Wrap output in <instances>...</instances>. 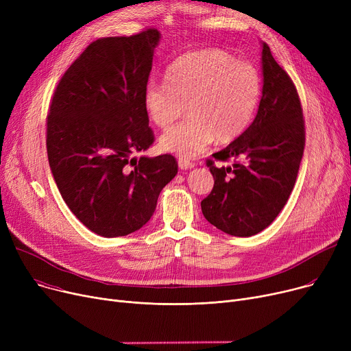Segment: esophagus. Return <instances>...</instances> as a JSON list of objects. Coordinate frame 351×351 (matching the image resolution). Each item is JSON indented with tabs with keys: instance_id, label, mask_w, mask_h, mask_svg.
<instances>
[{
	"instance_id": "34e87169",
	"label": "esophagus",
	"mask_w": 351,
	"mask_h": 351,
	"mask_svg": "<svg viewBox=\"0 0 351 351\" xmlns=\"http://www.w3.org/2000/svg\"><path fill=\"white\" fill-rule=\"evenodd\" d=\"M178 165H179L180 169H192L193 166H195V163H192L189 159L183 158V156H180V158L178 159Z\"/></svg>"
}]
</instances>
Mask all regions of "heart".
I'll return each instance as SVG.
<instances>
[{"label": "heart", "instance_id": "heart-1", "mask_svg": "<svg viewBox=\"0 0 351 351\" xmlns=\"http://www.w3.org/2000/svg\"><path fill=\"white\" fill-rule=\"evenodd\" d=\"M165 80L166 84L147 82L143 104L160 129L179 119L186 106L189 118L159 141L163 151L183 158L204 152L215 138L226 143L241 136L253 121L263 92L259 69L217 48L182 53L166 68Z\"/></svg>", "mask_w": 351, "mask_h": 351}]
</instances>
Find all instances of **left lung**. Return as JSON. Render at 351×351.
Masks as SVG:
<instances>
[{"mask_svg":"<svg viewBox=\"0 0 351 351\" xmlns=\"http://www.w3.org/2000/svg\"><path fill=\"white\" fill-rule=\"evenodd\" d=\"M263 92L254 121L206 165L212 192L202 200L209 223L232 236L266 229L285 208L304 151V119L298 89L262 44ZM233 160L230 167L215 161Z\"/></svg>","mask_w":351,"mask_h":351,"instance_id":"1","label":"left lung"}]
</instances>
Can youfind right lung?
Here are the masks:
<instances>
[{
  "instance_id": "add662e5",
  "label": "right lung",
  "mask_w": 351,
  "mask_h": 351,
  "mask_svg": "<svg viewBox=\"0 0 351 351\" xmlns=\"http://www.w3.org/2000/svg\"><path fill=\"white\" fill-rule=\"evenodd\" d=\"M160 32L90 43L61 78L47 117L48 162L65 204L104 237L147 223L178 173L172 155L134 156L154 143L143 104Z\"/></svg>"
}]
</instances>
